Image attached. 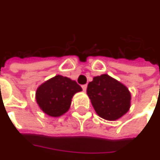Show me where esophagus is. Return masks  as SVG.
I'll list each match as a JSON object with an SVG mask.
<instances>
[{
    "label": "esophagus",
    "instance_id": "34e87169",
    "mask_svg": "<svg viewBox=\"0 0 160 160\" xmlns=\"http://www.w3.org/2000/svg\"><path fill=\"white\" fill-rule=\"evenodd\" d=\"M81 87H82L83 91H86V89H87V85H83Z\"/></svg>",
    "mask_w": 160,
    "mask_h": 160
}]
</instances>
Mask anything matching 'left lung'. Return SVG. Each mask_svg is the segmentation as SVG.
<instances>
[{"label": "left lung", "mask_w": 160, "mask_h": 160, "mask_svg": "<svg viewBox=\"0 0 160 160\" xmlns=\"http://www.w3.org/2000/svg\"><path fill=\"white\" fill-rule=\"evenodd\" d=\"M86 92L97 115L105 120H118L131 107L132 96L128 87L107 74L95 76Z\"/></svg>", "instance_id": "obj_1"}]
</instances>
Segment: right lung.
I'll return each instance as SVG.
<instances>
[{
    "label": "right lung",
    "mask_w": 160,
    "mask_h": 160,
    "mask_svg": "<svg viewBox=\"0 0 160 160\" xmlns=\"http://www.w3.org/2000/svg\"><path fill=\"white\" fill-rule=\"evenodd\" d=\"M82 88L75 80L55 75L38 87L36 102L42 112L52 118H58L69 111L72 98Z\"/></svg>",
    "instance_id": "right-lung-1"
}]
</instances>
